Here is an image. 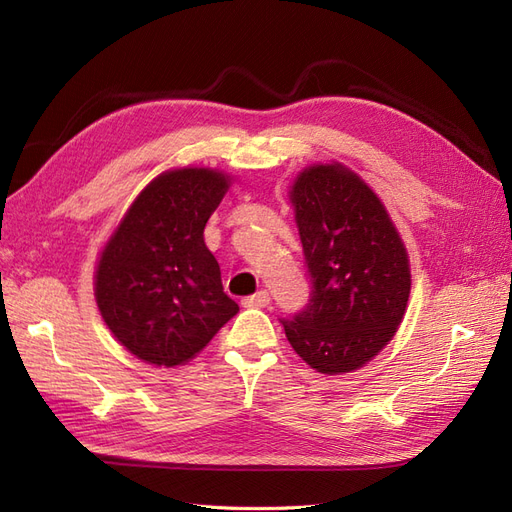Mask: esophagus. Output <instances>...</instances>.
<instances>
[{"label": "esophagus", "instance_id": "obj_1", "mask_svg": "<svg viewBox=\"0 0 512 512\" xmlns=\"http://www.w3.org/2000/svg\"><path fill=\"white\" fill-rule=\"evenodd\" d=\"M271 303V297L267 290H258L256 294H250V297L243 299V307H267Z\"/></svg>", "mask_w": 512, "mask_h": 512}]
</instances>
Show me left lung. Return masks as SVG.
Masks as SVG:
<instances>
[{
	"label": "left lung",
	"instance_id": "8db88e82",
	"mask_svg": "<svg viewBox=\"0 0 512 512\" xmlns=\"http://www.w3.org/2000/svg\"><path fill=\"white\" fill-rule=\"evenodd\" d=\"M312 292L284 318L290 346L320 374H346L395 335L410 294L406 247L378 196L342 166H312L294 181Z\"/></svg>",
	"mask_w": 512,
	"mask_h": 512
}]
</instances>
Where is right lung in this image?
Segmentation results:
<instances>
[{
    "label": "right lung",
    "instance_id": "obj_1",
    "mask_svg": "<svg viewBox=\"0 0 512 512\" xmlns=\"http://www.w3.org/2000/svg\"><path fill=\"white\" fill-rule=\"evenodd\" d=\"M226 190L215 170H170L147 185L106 243L96 301L106 327L138 359L185 363L239 312L203 239Z\"/></svg>",
    "mask_w": 512,
    "mask_h": 512
}]
</instances>
